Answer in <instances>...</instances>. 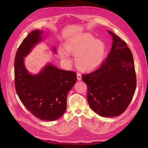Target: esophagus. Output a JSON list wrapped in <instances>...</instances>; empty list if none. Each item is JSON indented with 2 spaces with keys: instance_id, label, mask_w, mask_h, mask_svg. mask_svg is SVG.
<instances>
[{
  "instance_id": "esophagus-1",
  "label": "esophagus",
  "mask_w": 148,
  "mask_h": 148,
  "mask_svg": "<svg viewBox=\"0 0 148 148\" xmlns=\"http://www.w3.org/2000/svg\"><path fill=\"white\" fill-rule=\"evenodd\" d=\"M77 79L78 80V81H81L82 80V75L79 73H77Z\"/></svg>"
}]
</instances>
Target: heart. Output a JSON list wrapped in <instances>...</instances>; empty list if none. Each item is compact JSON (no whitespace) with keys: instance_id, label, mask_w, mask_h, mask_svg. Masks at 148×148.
I'll return each instance as SVG.
<instances>
[{"instance_id":"obj_1","label":"heart","mask_w":148,"mask_h":148,"mask_svg":"<svg viewBox=\"0 0 148 148\" xmlns=\"http://www.w3.org/2000/svg\"><path fill=\"white\" fill-rule=\"evenodd\" d=\"M66 52L60 50L62 59L70 60V55H75L77 68L84 72H91L98 69L104 60L106 46L102 40L95 39L86 33H79L69 38L65 43Z\"/></svg>"}]
</instances>
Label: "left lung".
<instances>
[{
    "mask_svg": "<svg viewBox=\"0 0 148 148\" xmlns=\"http://www.w3.org/2000/svg\"><path fill=\"white\" fill-rule=\"evenodd\" d=\"M112 36L111 50L100 69L82 76L91 109L101 117H113L126 110L135 94L136 80L132 53L125 41Z\"/></svg>",
    "mask_w": 148,
    "mask_h": 148,
    "instance_id": "left-lung-1",
    "label": "left lung"
}]
</instances>
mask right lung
Returning <instances> with one entry per match:
<instances>
[{
	"label": "right lung",
	"mask_w": 148,
	"mask_h": 148,
	"mask_svg": "<svg viewBox=\"0 0 148 148\" xmlns=\"http://www.w3.org/2000/svg\"><path fill=\"white\" fill-rule=\"evenodd\" d=\"M43 34L42 30L32 31L18 49L15 59V89L21 102L35 117L53 121L65 113L67 94L77 82V74L60 70L51 63H47L37 74L29 72L24 58L43 41ZM52 49L56 53V47Z\"/></svg>",
	"instance_id": "add662e5"
}]
</instances>
